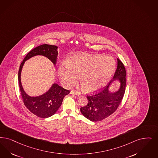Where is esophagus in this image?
I'll return each mask as SVG.
<instances>
[{"mask_svg":"<svg viewBox=\"0 0 158 158\" xmlns=\"http://www.w3.org/2000/svg\"><path fill=\"white\" fill-rule=\"evenodd\" d=\"M70 94H74V95H80V92L77 91V90H71L70 91Z\"/></svg>","mask_w":158,"mask_h":158,"instance_id":"obj_1","label":"esophagus"}]
</instances>
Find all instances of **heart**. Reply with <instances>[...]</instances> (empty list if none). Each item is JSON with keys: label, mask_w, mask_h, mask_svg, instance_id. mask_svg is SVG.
Returning <instances> with one entry per match:
<instances>
[{"label": "heart", "mask_w": 158, "mask_h": 158, "mask_svg": "<svg viewBox=\"0 0 158 158\" xmlns=\"http://www.w3.org/2000/svg\"><path fill=\"white\" fill-rule=\"evenodd\" d=\"M116 63L114 58L101 55H81L70 57L65 64H60L57 73L66 86L75 83L77 76L83 90L94 92L103 88L114 73Z\"/></svg>", "instance_id": "obj_1"}]
</instances>
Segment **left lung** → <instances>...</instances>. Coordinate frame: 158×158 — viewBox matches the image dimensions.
<instances>
[{
    "instance_id": "left-lung-1",
    "label": "left lung",
    "mask_w": 158,
    "mask_h": 158,
    "mask_svg": "<svg viewBox=\"0 0 158 158\" xmlns=\"http://www.w3.org/2000/svg\"><path fill=\"white\" fill-rule=\"evenodd\" d=\"M126 71L123 63L118 58V66L114 74V79H119L120 87L115 93H110L108 90L110 82L106 86L87 95L88 104L81 108L82 114L93 122H98L114 114L122 102L125 92Z\"/></svg>"
}]
</instances>
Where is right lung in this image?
Segmentation results:
<instances>
[{"instance_id": "add662e5", "label": "right lung", "mask_w": 158, "mask_h": 158, "mask_svg": "<svg viewBox=\"0 0 158 158\" xmlns=\"http://www.w3.org/2000/svg\"><path fill=\"white\" fill-rule=\"evenodd\" d=\"M57 47L54 45H40L33 49L26 55L19 67L18 81L23 103L31 112L41 118H49L55 114L61 106L64 97L68 95L70 91L63 88L56 83H54L46 94L40 96L31 97L26 94L21 85V70L26 60L36 55H43L47 57L55 64L57 56Z\"/></svg>"}]
</instances>
